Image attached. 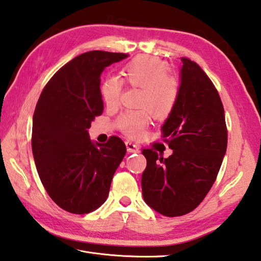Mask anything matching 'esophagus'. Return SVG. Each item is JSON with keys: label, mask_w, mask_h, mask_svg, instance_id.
Here are the masks:
<instances>
[{"label": "esophagus", "mask_w": 261, "mask_h": 261, "mask_svg": "<svg viewBox=\"0 0 261 261\" xmlns=\"http://www.w3.org/2000/svg\"><path fill=\"white\" fill-rule=\"evenodd\" d=\"M125 144H126L127 151H128L129 153H138V152H140V146L136 145V144H134V143H132V142H126Z\"/></svg>", "instance_id": "obj_1"}]
</instances>
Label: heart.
Returning a JSON list of instances; mask_svg holds the SVG:
<instances>
[{"label": "heart", "instance_id": "b5f03b06", "mask_svg": "<svg viewBox=\"0 0 261 261\" xmlns=\"http://www.w3.org/2000/svg\"><path fill=\"white\" fill-rule=\"evenodd\" d=\"M126 82L132 87L141 88L138 106L148 110L155 119H163L173 110L178 99V82L168 73V66L156 57L137 56L123 68ZM123 82L116 76L105 79L100 87V93L108 108H115L119 103ZM145 109L126 111L119 116L117 125L126 135L140 136L148 125V114Z\"/></svg>", "mask_w": 261, "mask_h": 261}]
</instances>
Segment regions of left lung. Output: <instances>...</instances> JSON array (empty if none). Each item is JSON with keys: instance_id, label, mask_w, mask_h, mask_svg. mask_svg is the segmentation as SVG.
<instances>
[{"instance_id": "1", "label": "left lung", "mask_w": 261, "mask_h": 261, "mask_svg": "<svg viewBox=\"0 0 261 261\" xmlns=\"http://www.w3.org/2000/svg\"><path fill=\"white\" fill-rule=\"evenodd\" d=\"M178 99L161 127L172 154L159 158L143 150L146 169L142 174L145 203L160 214L185 215L197 207L212 188L227 145L224 108L205 72L181 58Z\"/></svg>"}]
</instances>
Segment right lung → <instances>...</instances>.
<instances>
[{
    "instance_id": "right-lung-1",
    "label": "right lung",
    "mask_w": 261,
    "mask_h": 261,
    "mask_svg": "<svg viewBox=\"0 0 261 261\" xmlns=\"http://www.w3.org/2000/svg\"><path fill=\"white\" fill-rule=\"evenodd\" d=\"M126 57L101 50L76 56L54 74L36 106L31 146L37 171L49 197L74 214H88L105 203L126 154L119 137L100 144L88 132L103 111L101 73Z\"/></svg>"
}]
</instances>
